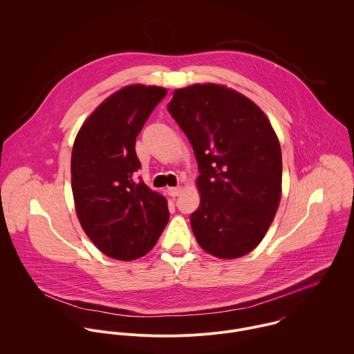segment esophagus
Returning a JSON list of instances; mask_svg holds the SVG:
<instances>
[{
    "instance_id": "1",
    "label": "esophagus",
    "mask_w": 354,
    "mask_h": 354,
    "mask_svg": "<svg viewBox=\"0 0 354 354\" xmlns=\"http://www.w3.org/2000/svg\"><path fill=\"white\" fill-rule=\"evenodd\" d=\"M166 191H167V195L176 198V196H178L181 194V187H169Z\"/></svg>"
}]
</instances>
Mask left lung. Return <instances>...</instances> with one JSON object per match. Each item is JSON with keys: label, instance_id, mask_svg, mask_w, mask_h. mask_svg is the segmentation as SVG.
Segmentation results:
<instances>
[{"label": "left lung", "instance_id": "1", "mask_svg": "<svg viewBox=\"0 0 354 354\" xmlns=\"http://www.w3.org/2000/svg\"><path fill=\"white\" fill-rule=\"evenodd\" d=\"M167 109L192 145L201 176L192 232L205 252L237 259L266 236L282 194V152L264 111L223 84L173 91Z\"/></svg>", "mask_w": 354, "mask_h": 354}]
</instances>
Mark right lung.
<instances>
[{
  "label": "right lung",
  "mask_w": 354,
  "mask_h": 354,
  "mask_svg": "<svg viewBox=\"0 0 354 354\" xmlns=\"http://www.w3.org/2000/svg\"><path fill=\"white\" fill-rule=\"evenodd\" d=\"M167 90L131 84L107 97L80 127L71 158L79 222L109 257L135 260L150 252L169 221L167 201L135 184L136 136Z\"/></svg>",
  "instance_id": "obj_1"
}]
</instances>
